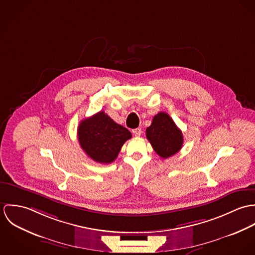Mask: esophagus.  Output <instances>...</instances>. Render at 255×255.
Masks as SVG:
<instances>
[{"label":"esophagus","mask_w":255,"mask_h":255,"mask_svg":"<svg viewBox=\"0 0 255 255\" xmlns=\"http://www.w3.org/2000/svg\"><path fill=\"white\" fill-rule=\"evenodd\" d=\"M132 132H133V134L135 135V136H140V134L142 133V130H141V128H135V129H133L132 130Z\"/></svg>","instance_id":"1"}]
</instances>
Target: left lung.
Instances as JSON below:
<instances>
[{"label":"left lung","mask_w":255,"mask_h":255,"mask_svg":"<svg viewBox=\"0 0 255 255\" xmlns=\"http://www.w3.org/2000/svg\"><path fill=\"white\" fill-rule=\"evenodd\" d=\"M146 137L155 152L164 159L178 153L183 143L182 130L165 112L154 116L151 126L146 128Z\"/></svg>","instance_id":"8db88e82"}]
</instances>
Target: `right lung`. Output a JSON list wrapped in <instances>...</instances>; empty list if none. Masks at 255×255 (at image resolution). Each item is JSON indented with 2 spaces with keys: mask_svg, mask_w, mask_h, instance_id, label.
<instances>
[{
  "mask_svg": "<svg viewBox=\"0 0 255 255\" xmlns=\"http://www.w3.org/2000/svg\"><path fill=\"white\" fill-rule=\"evenodd\" d=\"M77 137L88 157L101 164H110L116 160L124 143L131 138V133L100 111L80 122Z\"/></svg>",
  "mask_w": 255,
  "mask_h": 255,
  "instance_id": "1",
  "label": "right lung"
}]
</instances>
